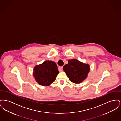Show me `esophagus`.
Segmentation results:
<instances>
[{"label":"esophagus","instance_id":"34e87169","mask_svg":"<svg viewBox=\"0 0 121 121\" xmlns=\"http://www.w3.org/2000/svg\"><path fill=\"white\" fill-rule=\"evenodd\" d=\"M63 67L62 66H61V67H59L58 68V69L59 71H60V72L62 71H63Z\"/></svg>","mask_w":121,"mask_h":121}]
</instances>
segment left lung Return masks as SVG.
Masks as SVG:
<instances>
[{"instance_id": "left-lung-1", "label": "left lung", "mask_w": 121, "mask_h": 121, "mask_svg": "<svg viewBox=\"0 0 121 121\" xmlns=\"http://www.w3.org/2000/svg\"><path fill=\"white\" fill-rule=\"evenodd\" d=\"M63 70L69 80L74 83H80L85 80L90 71L89 65L72 59L68 60V64L65 65Z\"/></svg>"}]
</instances>
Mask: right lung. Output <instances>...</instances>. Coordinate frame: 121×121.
<instances>
[{
    "mask_svg": "<svg viewBox=\"0 0 121 121\" xmlns=\"http://www.w3.org/2000/svg\"><path fill=\"white\" fill-rule=\"evenodd\" d=\"M58 73L57 64L51 61L47 60L35 67L33 74L39 84L49 86L55 80Z\"/></svg>",
    "mask_w": 121,
    "mask_h": 121,
    "instance_id": "add662e5",
    "label": "right lung"
}]
</instances>
